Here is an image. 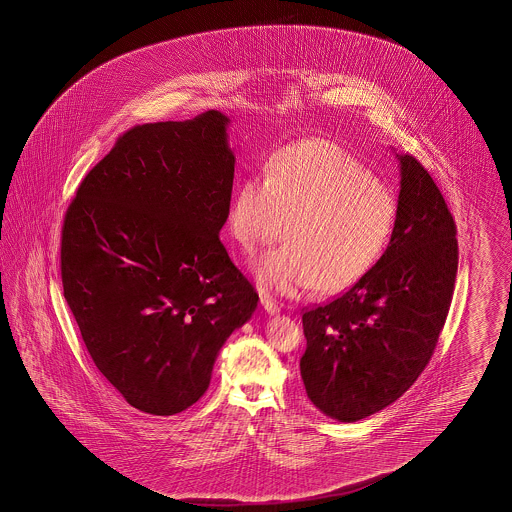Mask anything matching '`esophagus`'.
Returning a JSON list of instances; mask_svg holds the SVG:
<instances>
[{"label": "esophagus", "instance_id": "34e87169", "mask_svg": "<svg viewBox=\"0 0 512 512\" xmlns=\"http://www.w3.org/2000/svg\"><path fill=\"white\" fill-rule=\"evenodd\" d=\"M261 305L262 309L268 312V314H277V312H279V305H277V303H275V301L272 300L270 296H266V294L261 296Z\"/></svg>", "mask_w": 512, "mask_h": 512}]
</instances>
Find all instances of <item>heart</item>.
<instances>
[{
	"instance_id": "1",
	"label": "heart",
	"mask_w": 512,
	"mask_h": 512,
	"mask_svg": "<svg viewBox=\"0 0 512 512\" xmlns=\"http://www.w3.org/2000/svg\"><path fill=\"white\" fill-rule=\"evenodd\" d=\"M396 222L394 194L325 140L275 153L268 174L238 185L229 209V229L248 253L274 244L288 227V244L251 262L261 290L285 298L314 287L337 294L359 283L387 250Z\"/></svg>"
}]
</instances>
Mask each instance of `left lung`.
I'll use <instances>...</instances> for the list:
<instances>
[{"instance_id": "left-lung-1", "label": "left lung", "mask_w": 512, "mask_h": 512, "mask_svg": "<svg viewBox=\"0 0 512 512\" xmlns=\"http://www.w3.org/2000/svg\"><path fill=\"white\" fill-rule=\"evenodd\" d=\"M396 157L398 222L387 250L348 292L301 318L307 396L348 424L394 403L424 372L455 287L453 216L424 166L405 153Z\"/></svg>"}]
</instances>
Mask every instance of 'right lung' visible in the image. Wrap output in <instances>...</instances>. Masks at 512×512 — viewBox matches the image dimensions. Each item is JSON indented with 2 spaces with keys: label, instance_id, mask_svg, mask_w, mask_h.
<instances>
[{
  "label": "right lung",
  "instance_id": "right-lung-1",
  "mask_svg": "<svg viewBox=\"0 0 512 512\" xmlns=\"http://www.w3.org/2000/svg\"><path fill=\"white\" fill-rule=\"evenodd\" d=\"M231 120L137 125L83 179L64 216V298L101 374L129 405L172 416L211 383L259 296L229 259Z\"/></svg>",
  "mask_w": 512,
  "mask_h": 512
}]
</instances>
